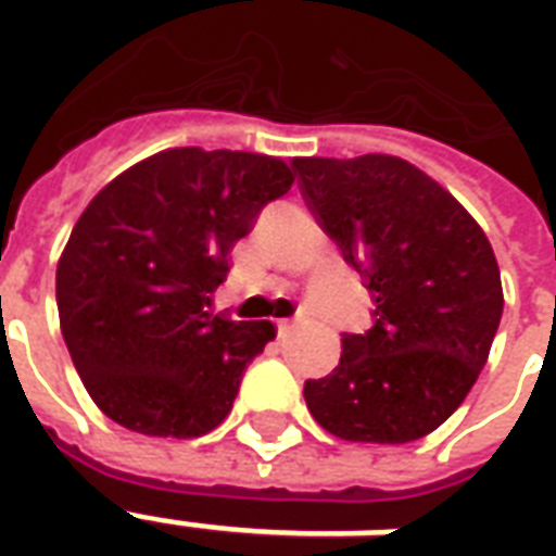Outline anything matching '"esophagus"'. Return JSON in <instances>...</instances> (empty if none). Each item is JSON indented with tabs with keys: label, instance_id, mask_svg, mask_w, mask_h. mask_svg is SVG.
Listing matches in <instances>:
<instances>
[{
	"label": "esophagus",
	"instance_id": "34e87169",
	"mask_svg": "<svg viewBox=\"0 0 556 556\" xmlns=\"http://www.w3.org/2000/svg\"><path fill=\"white\" fill-rule=\"evenodd\" d=\"M293 328H295L293 323H287V319H283V323H278V337H281V340H287V337L293 333Z\"/></svg>",
	"mask_w": 556,
	"mask_h": 556
}]
</instances>
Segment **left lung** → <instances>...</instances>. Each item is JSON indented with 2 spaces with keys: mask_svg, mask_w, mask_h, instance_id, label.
Here are the masks:
<instances>
[{
  "mask_svg": "<svg viewBox=\"0 0 556 556\" xmlns=\"http://www.w3.org/2000/svg\"><path fill=\"white\" fill-rule=\"evenodd\" d=\"M307 207L366 278L375 325L304 383L325 431L402 445L440 428L478 381L504 293L486 233L445 187L395 154L293 157Z\"/></svg>",
  "mask_w": 556,
  "mask_h": 556,
  "instance_id": "1",
  "label": "left lung"
}]
</instances>
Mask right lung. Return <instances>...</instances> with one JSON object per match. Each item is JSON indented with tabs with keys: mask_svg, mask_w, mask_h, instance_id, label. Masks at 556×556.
Segmentation results:
<instances>
[{
	"mask_svg": "<svg viewBox=\"0 0 556 556\" xmlns=\"http://www.w3.org/2000/svg\"><path fill=\"white\" fill-rule=\"evenodd\" d=\"M293 181L273 154L181 146L93 195L61 252L55 295L70 357L108 419L173 440L223 425L275 325L204 307L233 243Z\"/></svg>",
	"mask_w": 556,
	"mask_h": 556,
	"instance_id": "add662e5",
	"label": "right lung"
}]
</instances>
